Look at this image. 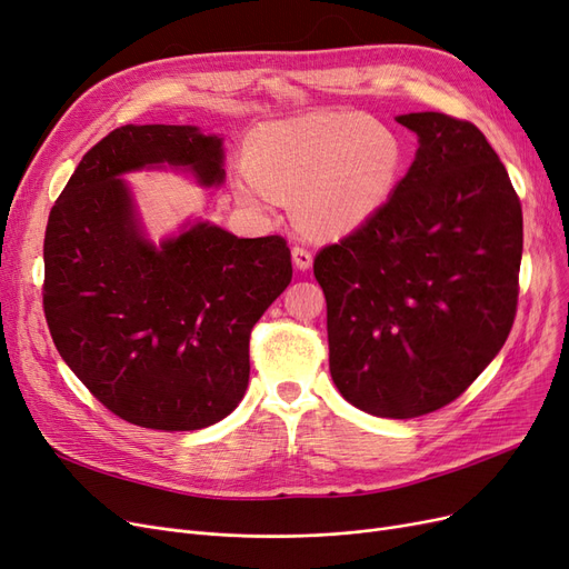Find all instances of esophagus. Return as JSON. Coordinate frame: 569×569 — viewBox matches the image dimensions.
I'll return each mask as SVG.
<instances>
[{
  "label": "esophagus",
  "mask_w": 569,
  "mask_h": 569,
  "mask_svg": "<svg viewBox=\"0 0 569 569\" xmlns=\"http://www.w3.org/2000/svg\"><path fill=\"white\" fill-rule=\"evenodd\" d=\"M291 258H295V266L299 270H308V268L313 266V253L308 251L306 247H295V249H291Z\"/></svg>",
  "instance_id": "34e87169"
}]
</instances>
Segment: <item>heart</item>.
<instances>
[{
  "instance_id": "1",
  "label": "heart",
  "mask_w": 569,
  "mask_h": 569,
  "mask_svg": "<svg viewBox=\"0 0 569 569\" xmlns=\"http://www.w3.org/2000/svg\"><path fill=\"white\" fill-rule=\"evenodd\" d=\"M403 144L366 113L311 116L253 130L234 192L253 209L299 197V218L320 234H349L382 209L403 173Z\"/></svg>"
}]
</instances>
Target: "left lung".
Segmentation results:
<instances>
[{
	"label": "left lung",
	"mask_w": 569,
	"mask_h": 569,
	"mask_svg": "<svg viewBox=\"0 0 569 569\" xmlns=\"http://www.w3.org/2000/svg\"><path fill=\"white\" fill-rule=\"evenodd\" d=\"M418 134L406 178L366 226L313 261L343 399L408 420L456 401L506 343L518 308L522 206L468 120L396 118Z\"/></svg>",
	"instance_id": "obj_1"
}]
</instances>
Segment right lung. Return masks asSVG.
<instances>
[{"mask_svg": "<svg viewBox=\"0 0 569 569\" xmlns=\"http://www.w3.org/2000/svg\"><path fill=\"white\" fill-rule=\"evenodd\" d=\"M222 137L194 126H123L63 187L44 232L42 303L66 366L126 422L192 432L220 422L249 385V337L291 282L280 234L242 239L209 220L151 242L128 182L178 168L226 180Z\"/></svg>", "mask_w": 569, "mask_h": 569, "instance_id": "add662e5", "label": "right lung"}]
</instances>
